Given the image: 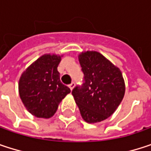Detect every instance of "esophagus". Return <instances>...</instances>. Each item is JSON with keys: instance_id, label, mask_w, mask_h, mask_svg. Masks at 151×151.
<instances>
[{"instance_id": "obj_1", "label": "esophagus", "mask_w": 151, "mask_h": 151, "mask_svg": "<svg viewBox=\"0 0 151 151\" xmlns=\"http://www.w3.org/2000/svg\"><path fill=\"white\" fill-rule=\"evenodd\" d=\"M74 86H75V83H74V82L71 83V84L69 85V87H70V89H71V90H73V89L74 88Z\"/></svg>"}]
</instances>
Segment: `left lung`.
Returning <instances> with one entry per match:
<instances>
[{
  "mask_svg": "<svg viewBox=\"0 0 151 151\" xmlns=\"http://www.w3.org/2000/svg\"><path fill=\"white\" fill-rule=\"evenodd\" d=\"M84 83L72 93L85 122L96 123L111 116L125 93V83L118 67L97 51L78 55Z\"/></svg>",
  "mask_w": 151,
  "mask_h": 151,
  "instance_id": "1",
  "label": "left lung"
}]
</instances>
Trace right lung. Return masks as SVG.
I'll return each instance as SVG.
<instances>
[{
    "mask_svg": "<svg viewBox=\"0 0 151 151\" xmlns=\"http://www.w3.org/2000/svg\"><path fill=\"white\" fill-rule=\"evenodd\" d=\"M61 57L45 54L32 63L20 77L19 95L27 110L36 117L50 118L61 101L71 93L60 81L58 66Z\"/></svg>",
    "mask_w": 151,
    "mask_h": 151,
    "instance_id": "1",
    "label": "right lung"
}]
</instances>
